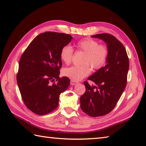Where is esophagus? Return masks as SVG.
I'll use <instances>...</instances> for the list:
<instances>
[{
	"label": "esophagus",
	"instance_id": "esophagus-1",
	"mask_svg": "<svg viewBox=\"0 0 146 146\" xmlns=\"http://www.w3.org/2000/svg\"><path fill=\"white\" fill-rule=\"evenodd\" d=\"M77 83H78V82L74 81V80H71V82H70L71 85H75L77 84Z\"/></svg>",
	"mask_w": 146,
	"mask_h": 146
}]
</instances>
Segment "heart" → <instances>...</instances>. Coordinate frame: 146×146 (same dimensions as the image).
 <instances>
[{"mask_svg": "<svg viewBox=\"0 0 146 146\" xmlns=\"http://www.w3.org/2000/svg\"><path fill=\"white\" fill-rule=\"evenodd\" d=\"M76 46L86 53L83 61L85 64L65 68L62 71L63 76L74 81H79L91 73V66L99 69L106 63L109 51L107 46L100 44L97 41L91 38H84L77 42ZM74 51L70 46H64L60 51V58L65 64H70L73 60Z\"/></svg>", "mask_w": 146, "mask_h": 146, "instance_id": "1", "label": "heart"}]
</instances>
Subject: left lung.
Segmentation results:
<instances>
[{
    "instance_id": "8db88e82",
    "label": "left lung",
    "mask_w": 146,
    "mask_h": 146,
    "mask_svg": "<svg viewBox=\"0 0 146 146\" xmlns=\"http://www.w3.org/2000/svg\"><path fill=\"white\" fill-rule=\"evenodd\" d=\"M107 43L109 51L105 66L88 78L94 82H84L85 94L80 97V107L88 115H105L112 110L127 85L129 61L126 49L115 37L107 33L92 36Z\"/></svg>"
}]
</instances>
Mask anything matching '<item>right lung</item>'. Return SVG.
Here are the masks:
<instances>
[{
  "mask_svg": "<svg viewBox=\"0 0 146 146\" xmlns=\"http://www.w3.org/2000/svg\"><path fill=\"white\" fill-rule=\"evenodd\" d=\"M70 35L45 32L34 39L19 63L17 82L27 108L38 115L48 114L58 106L60 95L70 85L66 76L60 78V51L71 42Z\"/></svg>",
  "mask_w": 146,
  "mask_h": 146,
  "instance_id": "1",
  "label": "right lung"
}]
</instances>
